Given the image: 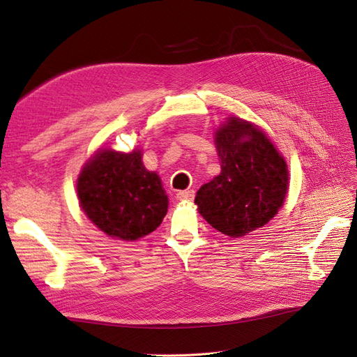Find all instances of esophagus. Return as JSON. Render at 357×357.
Instances as JSON below:
<instances>
[{
    "label": "esophagus",
    "mask_w": 357,
    "mask_h": 357,
    "mask_svg": "<svg viewBox=\"0 0 357 357\" xmlns=\"http://www.w3.org/2000/svg\"><path fill=\"white\" fill-rule=\"evenodd\" d=\"M195 196V192L193 190H180L177 193V199L178 201H192Z\"/></svg>",
    "instance_id": "34e87169"
}]
</instances>
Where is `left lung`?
I'll return each instance as SVG.
<instances>
[{"mask_svg": "<svg viewBox=\"0 0 357 357\" xmlns=\"http://www.w3.org/2000/svg\"><path fill=\"white\" fill-rule=\"evenodd\" d=\"M221 173L197 190L195 204L215 230L241 237L265 225L281 208L289 171L262 130L230 117L215 133Z\"/></svg>", "mask_w": 357, "mask_h": 357, "instance_id": "left-lung-1", "label": "left lung"}]
</instances>
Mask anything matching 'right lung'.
Returning <instances> with one entry per match:
<instances>
[{
    "instance_id": "1",
    "label": "right lung",
    "mask_w": 357,
    "mask_h": 357,
    "mask_svg": "<svg viewBox=\"0 0 357 357\" xmlns=\"http://www.w3.org/2000/svg\"><path fill=\"white\" fill-rule=\"evenodd\" d=\"M77 196L99 230L123 240L156 230L168 208L161 180L144 167L140 151L96 152L79 176Z\"/></svg>"
}]
</instances>
